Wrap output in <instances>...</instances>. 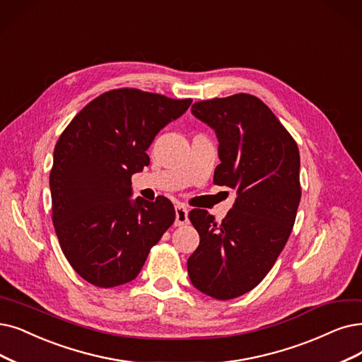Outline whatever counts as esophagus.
I'll use <instances>...</instances> for the list:
<instances>
[{
  "mask_svg": "<svg viewBox=\"0 0 362 362\" xmlns=\"http://www.w3.org/2000/svg\"><path fill=\"white\" fill-rule=\"evenodd\" d=\"M187 223H189V211L182 205L175 206V226H184Z\"/></svg>",
  "mask_w": 362,
  "mask_h": 362,
  "instance_id": "34e87169",
  "label": "esophagus"
}]
</instances>
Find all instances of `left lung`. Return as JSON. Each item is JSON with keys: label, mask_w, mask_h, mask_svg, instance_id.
Instances as JSON below:
<instances>
[{"label": "left lung", "mask_w": 362, "mask_h": 362, "mask_svg": "<svg viewBox=\"0 0 362 362\" xmlns=\"http://www.w3.org/2000/svg\"><path fill=\"white\" fill-rule=\"evenodd\" d=\"M192 112L220 142L214 182L236 190V199L221 223L204 209L189 214L200 242L187 270L199 291L230 300L264 279L291 235L301 197L300 153L276 115L252 95L200 100Z\"/></svg>", "instance_id": "left-lung-1"}]
</instances>
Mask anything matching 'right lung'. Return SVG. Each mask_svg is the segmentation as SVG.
Masks as SVG:
<instances>
[{
	"label": "right lung",
	"instance_id": "right-lung-1",
	"mask_svg": "<svg viewBox=\"0 0 362 362\" xmlns=\"http://www.w3.org/2000/svg\"><path fill=\"white\" fill-rule=\"evenodd\" d=\"M192 99L115 89L86 105L56 142L50 172L53 226L83 279L100 288L134 281L175 221L166 197L131 199L148 147Z\"/></svg>",
	"mask_w": 362,
	"mask_h": 362
}]
</instances>
